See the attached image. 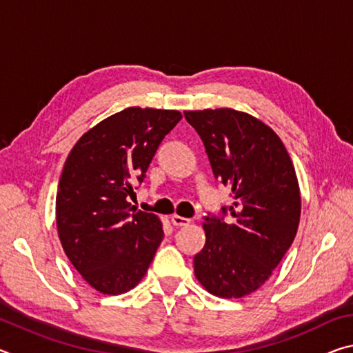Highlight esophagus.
Masks as SVG:
<instances>
[{"label": "esophagus", "instance_id": "34e87169", "mask_svg": "<svg viewBox=\"0 0 353 353\" xmlns=\"http://www.w3.org/2000/svg\"><path fill=\"white\" fill-rule=\"evenodd\" d=\"M171 223L174 224L176 227H182V225H187L190 223V219L188 218H183V216H179V214H172Z\"/></svg>", "mask_w": 353, "mask_h": 353}]
</instances>
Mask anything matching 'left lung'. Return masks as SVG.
<instances>
[{"label":"left lung","instance_id":"left-lung-1","mask_svg":"<svg viewBox=\"0 0 353 353\" xmlns=\"http://www.w3.org/2000/svg\"><path fill=\"white\" fill-rule=\"evenodd\" d=\"M234 204L204 216L194 274L214 296L243 297L266 282L294 241L301 194L294 166L271 128L234 109L183 112Z\"/></svg>","mask_w":353,"mask_h":353}]
</instances>
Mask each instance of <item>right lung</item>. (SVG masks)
Returning a JSON list of instances; mask_svg holds the SVG:
<instances>
[{"instance_id":"1","label":"right lung","mask_w":353,"mask_h":353,"mask_svg":"<svg viewBox=\"0 0 353 353\" xmlns=\"http://www.w3.org/2000/svg\"><path fill=\"white\" fill-rule=\"evenodd\" d=\"M181 112L129 107L83 134L59 181L56 221L65 254L88 285L121 294L140 282L163 240L162 223L129 196L145 181Z\"/></svg>"}]
</instances>
